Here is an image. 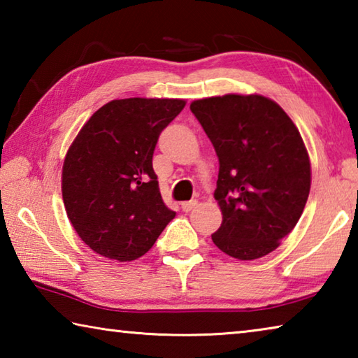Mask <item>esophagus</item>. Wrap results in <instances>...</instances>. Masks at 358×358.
Wrapping results in <instances>:
<instances>
[{
	"mask_svg": "<svg viewBox=\"0 0 358 358\" xmlns=\"http://www.w3.org/2000/svg\"><path fill=\"white\" fill-rule=\"evenodd\" d=\"M199 205V202L197 201H189V202H183L181 203V210L183 211H191V210H194Z\"/></svg>",
	"mask_w": 358,
	"mask_h": 358,
	"instance_id": "1",
	"label": "esophagus"
}]
</instances>
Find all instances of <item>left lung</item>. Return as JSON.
<instances>
[{"mask_svg": "<svg viewBox=\"0 0 358 358\" xmlns=\"http://www.w3.org/2000/svg\"><path fill=\"white\" fill-rule=\"evenodd\" d=\"M220 159L215 199L222 213L213 243L230 257L254 260L292 232L311 187L310 156L282 108L260 94L191 102Z\"/></svg>", "mask_w": 358, "mask_h": 358, "instance_id": "8db88e82", "label": "left lung"}]
</instances>
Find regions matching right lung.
<instances>
[{"label":"right lung","mask_w":358,"mask_h":358,"mask_svg":"<svg viewBox=\"0 0 358 358\" xmlns=\"http://www.w3.org/2000/svg\"><path fill=\"white\" fill-rule=\"evenodd\" d=\"M183 99H115L96 110L68 150L62 191L85 245L118 262L143 256L175 217L161 197L153 153Z\"/></svg>","instance_id":"obj_1"}]
</instances>
